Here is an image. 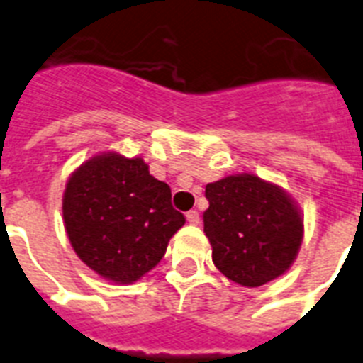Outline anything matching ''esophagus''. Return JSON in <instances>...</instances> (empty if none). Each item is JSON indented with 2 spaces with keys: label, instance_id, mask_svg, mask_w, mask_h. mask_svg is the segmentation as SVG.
<instances>
[{
  "label": "esophagus",
  "instance_id": "obj_1",
  "mask_svg": "<svg viewBox=\"0 0 363 363\" xmlns=\"http://www.w3.org/2000/svg\"><path fill=\"white\" fill-rule=\"evenodd\" d=\"M186 219H188V223H190V225H199L201 216H199V212H195V210H190V212L186 213Z\"/></svg>",
  "mask_w": 363,
  "mask_h": 363
}]
</instances>
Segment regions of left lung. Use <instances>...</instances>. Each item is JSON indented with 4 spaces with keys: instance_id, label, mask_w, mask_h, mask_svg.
<instances>
[{
    "instance_id": "1",
    "label": "left lung",
    "mask_w": 363,
    "mask_h": 363,
    "mask_svg": "<svg viewBox=\"0 0 363 363\" xmlns=\"http://www.w3.org/2000/svg\"><path fill=\"white\" fill-rule=\"evenodd\" d=\"M210 203L204 232L213 264L228 279L261 286L281 276L303 238V223L291 197L256 175H230L206 184Z\"/></svg>"
}]
</instances>
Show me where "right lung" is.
<instances>
[{"label":"right lung","mask_w":363,"mask_h":363,"mask_svg":"<svg viewBox=\"0 0 363 363\" xmlns=\"http://www.w3.org/2000/svg\"><path fill=\"white\" fill-rule=\"evenodd\" d=\"M69 241L84 263L116 283L137 281L164 257L184 216L143 159L104 153L82 164L64 194Z\"/></svg>","instance_id":"obj_1"}]
</instances>
